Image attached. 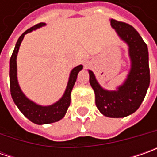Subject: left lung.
Instances as JSON below:
<instances>
[{
    "label": "left lung",
    "mask_w": 157,
    "mask_h": 157,
    "mask_svg": "<svg viewBox=\"0 0 157 157\" xmlns=\"http://www.w3.org/2000/svg\"><path fill=\"white\" fill-rule=\"evenodd\" d=\"M111 26L128 47L130 70L127 78L116 90H106L98 82L94 73L88 70L89 82L95 94V104L106 117L123 118L139 108L149 86V66L147 44L131 25L110 19Z\"/></svg>",
    "instance_id": "1"
}]
</instances>
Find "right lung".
<instances>
[{"label":"right lung","mask_w":157,"mask_h":157,"mask_svg":"<svg viewBox=\"0 0 157 157\" xmlns=\"http://www.w3.org/2000/svg\"><path fill=\"white\" fill-rule=\"evenodd\" d=\"M45 22H41L34 27L27 29L25 32L21 34L18 38L15 46V50L12 53V56L9 61V83H10V93L12 99L18 109L22 113V114L28 118L30 121L37 125L53 123L63 119L67 112V109L71 103V93L74 86L78 72L83 69V65L79 64L74 67L71 71L68 83L63 93V96L57 100V102L52 105H42L36 104L33 100H29L23 92L18 83L17 78V63L16 58L19 52V48L21 45L23 37L26 34L29 33L33 30H36L41 27L45 26Z\"/></svg>","instance_id":"1"}]
</instances>
